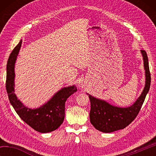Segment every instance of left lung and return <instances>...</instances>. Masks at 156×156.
I'll use <instances>...</instances> for the list:
<instances>
[{
	"instance_id": "1",
	"label": "left lung",
	"mask_w": 156,
	"mask_h": 156,
	"mask_svg": "<svg viewBox=\"0 0 156 156\" xmlns=\"http://www.w3.org/2000/svg\"><path fill=\"white\" fill-rule=\"evenodd\" d=\"M141 53L144 60L146 81L143 91L134 104L129 107H118L89 94L91 102L90 122L97 130L105 133H111L122 129L133 122L138 115L151 84V73L147 54L142 49Z\"/></svg>"
}]
</instances>
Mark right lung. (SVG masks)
Returning <instances> with one entry per match:
<instances>
[{"label":"right lung","mask_w":156,"mask_h":156,"mask_svg":"<svg viewBox=\"0 0 156 156\" xmlns=\"http://www.w3.org/2000/svg\"><path fill=\"white\" fill-rule=\"evenodd\" d=\"M22 40L13 49L7 60L6 90L11 105L25 123L41 133L56 130L65 118V105L67 99L77 91L74 85L60 89L48 102L41 107L31 109L26 107L14 94V65L20 49Z\"/></svg>","instance_id":"obj_1"}]
</instances>
